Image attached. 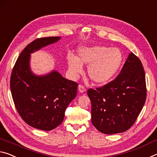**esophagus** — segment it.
<instances>
[{"label":"esophagus","mask_w":157,"mask_h":157,"mask_svg":"<svg viewBox=\"0 0 157 157\" xmlns=\"http://www.w3.org/2000/svg\"><path fill=\"white\" fill-rule=\"evenodd\" d=\"M78 92H81V93H83V92L86 91V88H85L83 86H82V85H79L78 87Z\"/></svg>","instance_id":"obj_1"}]
</instances>
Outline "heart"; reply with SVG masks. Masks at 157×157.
I'll return each instance as SVG.
<instances>
[{
	"instance_id": "1",
	"label": "heart",
	"mask_w": 157,
	"mask_h": 157,
	"mask_svg": "<svg viewBox=\"0 0 157 157\" xmlns=\"http://www.w3.org/2000/svg\"><path fill=\"white\" fill-rule=\"evenodd\" d=\"M78 57L69 55L67 62L69 70L74 74L81 73L82 65L88 66V74L94 83L102 84L109 82L117 74L123 60L119 48L105 46L80 47Z\"/></svg>"
}]
</instances>
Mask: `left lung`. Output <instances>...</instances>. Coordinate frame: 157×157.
I'll return each instance as SVG.
<instances>
[{
    "label": "left lung",
    "instance_id": "1",
    "mask_svg": "<svg viewBox=\"0 0 157 157\" xmlns=\"http://www.w3.org/2000/svg\"><path fill=\"white\" fill-rule=\"evenodd\" d=\"M91 120L105 134L124 132L134 124L145 104L147 89L142 63L132 52L114 80L95 90L90 88Z\"/></svg>",
    "mask_w": 157,
    "mask_h": 157
}]
</instances>
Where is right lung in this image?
Masks as SVG:
<instances>
[{
	"mask_svg": "<svg viewBox=\"0 0 157 157\" xmlns=\"http://www.w3.org/2000/svg\"><path fill=\"white\" fill-rule=\"evenodd\" d=\"M60 39L38 38L28 44L18 57L10 77L12 99L19 115L28 125L40 130L51 131L60 125L77 93L78 83L57 71L36 76L30 70V53Z\"/></svg>",
	"mask_w": 157,
	"mask_h": 157,
	"instance_id": "obj_1",
	"label": "right lung"
}]
</instances>
